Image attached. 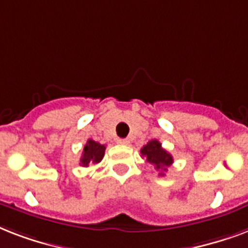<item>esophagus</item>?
<instances>
[{
	"label": "esophagus",
	"instance_id": "34e87169",
	"mask_svg": "<svg viewBox=\"0 0 248 248\" xmlns=\"http://www.w3.org/2000/svg\"><path fill=\"white\" fill-rule=\"evenodd\" d=\"M117 143L121 144V145H127V144H130V140H128V139H118V140H117Z\"/></svg>",
	"mask_w": 248,
	"mask_h": 248
}]
</instances>
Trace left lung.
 I'll use <instances>...</instances> for the list:
<instances>
[{
	"label": "left lung",
	"mask_w": 248,
	"mask_h": 248,
	"mask_svg": "<svg viewBox=\"0 0 248 248\" xmlns=\"http://www.w3.org/2000/svg\"><path fill=\"white\" fill-rule=\"evenodd\" d=\"M141 157H145L149 163L155 166V169L159 172V176L165 175L167 167L172 165L173 158L169 152L162 148V144L158 140H151L147 145L141 148Z\"/></svg>",
	"instance_id": "obj_1"
}]
</instances>
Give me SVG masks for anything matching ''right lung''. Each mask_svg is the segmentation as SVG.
Segmentation results:
<instances>
[{
	"label": "right lung",
	"mask_w": 248,
	"mask_h": 248,
	"mask_svg": "<svg viewBox=\"0 0 248 248\" xmlns=\"http://www.w3.org/2000/svg\"><path fill=\"white\" fill-rule=\"evenodd\" d=\"M105 152V145L93 141V140H87L85 148H83L82 157L79 159V165L83 167H87L89 165H96L103 159Z\"/></svg>",
	"instance_id": "obj_1"
}]
</instances>
